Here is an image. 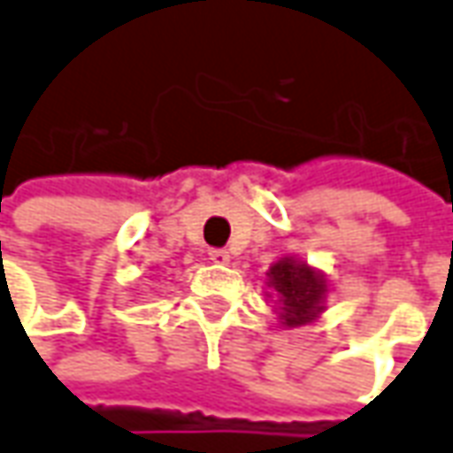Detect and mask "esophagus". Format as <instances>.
<instances>
[{"mask_svg": "<svg viewBox=\"0 0 453 453\" xmlns=\"http://www.w3.org/2000/svg\"><path fill=\"white\" fill-rule=\"evenodd\" d=\"M209 259L214 264H229L232 254H229L226 249H211V251H209Z\"/></svg>", "mask_w": 453, "mask_h": 453, "instance_id": "34e87169", "label": "esophagus"}]
</instances>
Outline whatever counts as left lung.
Here are the masks:
<instances>
[{
    "label": "left lung",
    "mask_w": 453,
    "mask_h": 453,
    "mask_svg": "<svg viewBox=\"0 0 453 453\" xmlns=\"http://www.w3.org/2000/svg\"><path fill=\"white\" fill-rule=\"evenodd\" d=\"M266 296L274 302L281 326H304L326 309L329 281L324 272L299 257H279L266 272Z\"/></svg>",
    "instance_id": "1"
}]
</instances>
